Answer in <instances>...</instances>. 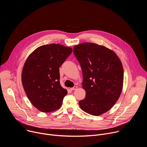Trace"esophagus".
Masks as SVG:
<instances>
[{
	"label": "esophagus",
	"instance_id": "1",
	"mask_svg": "<svg viewBox=\"0 0 147 147\" xmlns=\"http://www.w3.org/2000/svg\"><path fill=\"white\" fill-rule=\"evenodd\" d=\"M77 88V86H74V87H73V88H71L70 90H71V91H73V90H76Z\"/></svg>",
	"mask_w": 147,
	"mask_h": 147
}]
</instances>
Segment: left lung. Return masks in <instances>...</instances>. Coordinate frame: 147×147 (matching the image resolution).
Returning <instances> with one entry per match:
<instances>
[{
  "label": "left lung",
  "instance_id": "obj_1",
  "mask_svg": "<svg viewBox=\"0 0 147 147\" xmlns=\"http://www.w3.org/2000/svg\"><path fill=\"white\" fill-rule=\"evenodd\" d=\"M74 54L82 72L86 98L79 101L81 109L94 116L109 111L121 94L124 72L117 55L104 46L91 42L74 47Z\"/></svg>",
  "mask_w": 147,
  "mask_h": 147
}]
</instances>
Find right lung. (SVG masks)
Masks as SVG:
<instances>
[{
	"label": "right lung",
	"mask_w": 147,
	"mask_h": 147,
	"mask_svg": "<svg viewBox=\"0 0 147 147\" xmlns=\"http://www.w3.org/2000/svg\"><path fill=\"white\" fill-rule=\"evenodd\" d=\"M72 51L60 44L45 45L36 48L26 60L22 84L29 100L39 111L51 112L61 106L67 91L60 86L59 67Z\"/></svg>",
	"instance_id": "right-lung-1"
}]
</instances>
